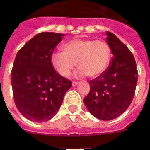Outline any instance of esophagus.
Listing matches in <instances>:
<instances>
[{
	"label": "esophagus",
	"mask_w": 150,
	"mask_h": 150,
	"mask_svg": "<svg viewBox=\"0 0 150 150\" xmlns=\"http://www.w3.org/2000/svg\"><path fill=\"white\" fill-rule=\"evenodd\" d=\"M78 84H79V82H75V81H74V82H73V83H72V86L74 87L76 86H77Z\"/></svg>",
	"instance_id": "1"
}]
</instances>
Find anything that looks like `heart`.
Listing matches in <instances>:
<instances>
[{
	"instance_id": "1",
	"label": "heart",
	"mask_w": 150,
	"mask_h": 150,
	"mask_svg": "<svg viewBox=\"0 0 150 150\" xmlns=\"http://www.w3.org/2000/svg\"><path fill=\"white\" fill-rule=\"evenodd\" d=\"M62 50L52 54L51 62L64 77L70 76L76 64L80 75L95 77L104 72L110 62V47L102 40H72L62 46Z\"/></svg>"
}]
</instances>
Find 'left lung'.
I'll list each match as a JSON object with an SVG mask.
<instances>
[{"instance_id": "obj_1", "label": "left lung", "mask_w": 150, "mask_h": 150, "mask_svg": "<svg viewBox=\"0 0 150 150\" xmlns=\"http://www.w3.org/2000/svg\"><path fill=\"white\" fill-rule=\"evenodd\" d=\"M107 36L112 60L104 72L88 81L90 91L83 100L92 116L105 121L120 116L128 109L138 77L137 64L131 51L115 34L107 31Z\"/></svg>"}]
</instances>
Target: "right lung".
I'll use <instances>...</instances> for the list:
<instances>
[{"instance_id": "1", "label": "right lung", "mask_w": 150, "mask_h": 150, "mask_svg": "<svg viewBox=\"0 0 150 150\" xmlns=\"http://www.w3.org/2000/svg\"><path fill=\"white\" fill-rule=\"evenodd\" d=\"M64 34L42 32L17 52L12 69L14 102L18 111L33 122H46L56 115L72 82L54 69L51 55Z\"/></svg>"}]
</instances>
